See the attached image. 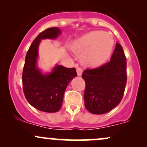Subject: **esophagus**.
<instances>
[{
  "instance_id": "esophagus-1",
  "label": "esophagus",
  "mask_w": 147,
  "mask_h": 147,
  "mask_svg": "<svg viewBox=\"0 0 147 147\" xmlns=\"http://www.w3.org/2000/svg\"><path fill=\"white\" fill-rule=\"evenodd\" d=\"M76 71H77V74H78V76H81L82 74H83V69H82L80 67H77Z\"/></svg>"
}]
</instances>
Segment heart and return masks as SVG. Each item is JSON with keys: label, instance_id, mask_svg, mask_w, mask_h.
<instances>
[{"label": "heart", "instance_id": "obj_1", "mask_svg": "<svg viewBox=\"0 0 147 147\" xmlns=\"http://www.w3.org/2000/svg\"><path fill=\"white\" fill-rule=\"evenodd\" d=\"M113 46L111 36L103 31H93L78 39L74 45V50L83 53L82 59L85 64L97 66L108 58Z\"/></svg>", "mask_w": 147, "mask_h": 147}]
</instances>
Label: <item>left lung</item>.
<instances>
[{"mask_svg":"<svg viewBox=\"0 0 147 147\" xmlns=\"http://www.w3.org/2000/svg\"><path fill=\"white\" fill-rule=\"evenodd\" d=\"M126 57L122 46L116 43L109 61L82 74L86 82L85 107L94 114H103L119 105L127 82Z\"/></svg>","mask_w":147,"mask_h":147,"instance_id":"left-lung-1","label":"left lung"}]
</instances>
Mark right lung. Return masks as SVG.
Listing matches in <instances>:
<instances>
[{
	"label": "right lung",
	"instance_id": "add662e5",
	"mask_svg": "<svg viewBox=\"0 0 147 147\" xmlns=\"http://www.w3.org/2000/svg\"><path fill=\"white\" fill-rule=\"evenodd\" d=\"M61 33L57 27L48 28L38 35L28 50L22 72L23 91L26 100L41 111L54 113L60 109L68 84L77 76L75 68L57 65L43 75L36 68L38 47L41 39H54Z\"/></svg>",
	"mask_w": 147,
	"mask_h": 147
}]
</instances>
